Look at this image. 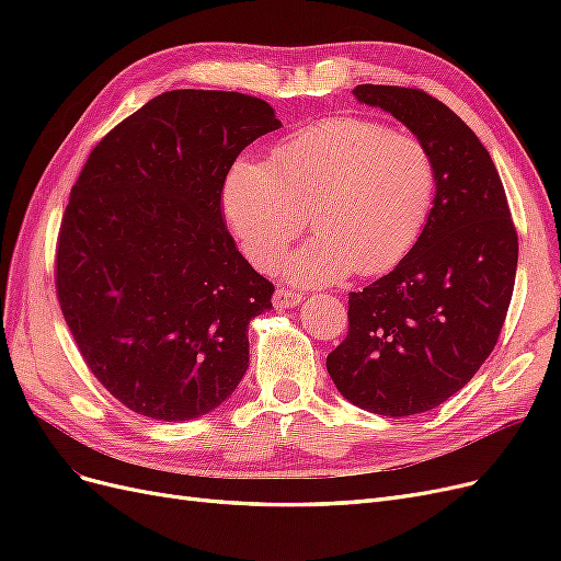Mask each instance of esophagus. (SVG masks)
Instances as JSON below:
<instances>
[{
	"mask_svg": "<svg viewBox=\"0 0 561 561\" xmlns=\"http://www.w3.org/2000/svg\"><path fill=\"white\" fill-rule=\"evenodd\" d=\"M301 299L304 297L299 293L287 290V287H278V290L274 293V304L278 309H295V307H299Z\"/></svg>",
	"mask_w": 561,
	"mask_h": 561,
	"instance_id": "esophagus-1",
	"label": "esophagus"
}]
</instances>
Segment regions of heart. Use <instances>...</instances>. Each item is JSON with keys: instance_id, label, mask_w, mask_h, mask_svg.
<instances>
[{"instance_id": "obj_1", "label": "heart", "mask_w": 561, "mask_h": 561, "mask_svg": "<svg viewBox=\"0 0 561 561\" xmlns=\"http://www.w3.org/2000/svg\"><path fill=\"white\" fill-rule=\"evenodd\" d=\"M435 201L428 147L365 118H328L280 142L271 165L236 159L222 210L252 266L271 268L304 225L318 231L280 262L287 283L330 285L383 274L426 225Z\"/></svg>"}]
</instances>
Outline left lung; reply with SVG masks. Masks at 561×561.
<instances>
[{
  "instance_id": "1",
  "label": "left lung",
  "mask_w": 561,
  "mask_h": 561,
  "mask_svg": "<svg viewBox=\"0 0 561 561\" xmlns=\"http://www.w3.org/2000/svg\"><path fill=\"white\" fill-rule=\"evenodd\" d=\"M353 95L428 147L435 201L400 264L348 295V334L328 371L360 410L412 416L449 400L494 351L513 299L517 231L489 151L447 105L375 83Z\"/></svg>"
}]
</instances>
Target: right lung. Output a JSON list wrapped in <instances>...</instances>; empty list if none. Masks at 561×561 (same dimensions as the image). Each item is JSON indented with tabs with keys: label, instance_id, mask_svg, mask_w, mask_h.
Listing matches in <instances>:
<instances>
[{
	"label": "right lung",
	"instance_id": "obj_1",
	"mask_svg": "<svg viewBox=\"0 0 561 561\" xmlns=\"http://www.w3.org/2000/svg\"><path fill=\"white\" fill-rule=\"evenodd\" d=\"M280 128L229 91H168L110 130L67 203L56 287L95 379L157 421L213 412L241 383L248 325L274 285L222 219L229 165Z\"/></svg>",
	"mask_w": 561,
	"mask_h": 561
}]
</instances>
